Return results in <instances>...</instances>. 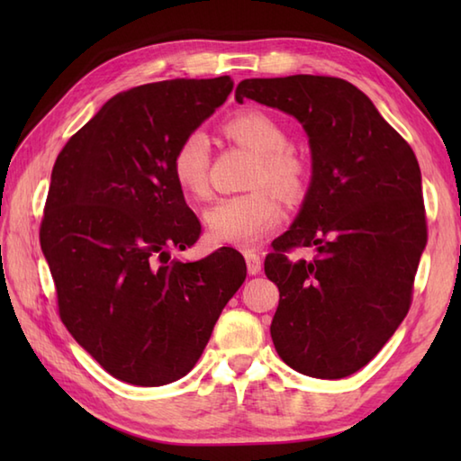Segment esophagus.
<instances>
[{
  "label": "esophagus",
  "instance_id": "esophagus-1",
  "mask_svg": "<svg viewBox=\"0 0 461 461\" xmlns=\"http://www.w3.org/2000/svg\"><path fill=\"white\" fill-rule=\"evenodd\" d=\"M243 256H246V261H248V271H249V276H258V273H261V269H263V261H261V256H259V253H256L253 249H248L246 253H243Z\"/></svg>",
  "mask_w": 461,
  "mask_h": 461
}]
</instances>
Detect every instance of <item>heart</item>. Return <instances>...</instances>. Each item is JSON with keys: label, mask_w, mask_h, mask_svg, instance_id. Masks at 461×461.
Returning <instances> with one entry per match:
<instances>
[{"label": "heart", "mask_w": 461, "mask_h": 461, "mask_svg": "<svg viewBox=\"0 0 461 461\" xmlns=\"http://www.w3.org/2000/svg\"><path fill=\"white\" fill-rule=\"evenodd\" d=\"M231 140L256 154L249 185L256 188L225 195L203 213L205 228L220 243L249 248L269 233L281 220V202L272 191L289 202L299 200L307 188L309 164L295 150L287 149L289 136L276 116L261 109H246L223 124ZM172 176L180 190L194 198L208 194L210 140L202 131L184 134L172 152ZM271 185L272 191L265 188Z\"/></svg>", "instance_id": "obj_1"}]
</instances>
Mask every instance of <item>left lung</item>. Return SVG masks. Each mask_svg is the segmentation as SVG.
I'll return each mask as SVG.
<instances>
[{
	"label": "left lung",
	"instance_id": "obj_1",
	"mask_svg": "<svg viewBox=\"0 0 461 461\" xmlns=\"http://www.w3.org/2000/svg\"><path fill=\"white\" fill-rule=\"evenodd\" d=\"M243 99L295 116L312 156L299 218L266 258V276L279 287L273 345L301 375L345 378L378 355L412 305L428 241L416 154L339 77L246 79L236 89ZM297 247L318 256L293 262Z\"/></svg>",
	"mask_w": 461,
	"mask_h": 461
}]
</instances>
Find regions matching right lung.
<instances>
[{
    "instance_id": "add662e5",
    "label": "right lung",
    "mask_w": 461,
    "mask_h": 461,
    "mask_svg": "<svg viewBox=\"0 0 461 461\" xmlns=\"http://www.w3.org/2000/svg\"><path fill=\"white\" fill-rule=\"evenodd\" d=\"M231 89L228 75L134 86L75 132L53 166L39 241L59 317L129 384L188 375L246 281V259L233 248L192 263L170 258L202 233L172 176V152Z\"/></svg>"
}]
</instances>
